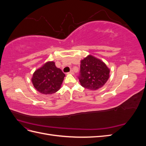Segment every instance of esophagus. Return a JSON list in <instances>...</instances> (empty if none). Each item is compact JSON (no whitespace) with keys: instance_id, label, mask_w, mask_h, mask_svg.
<instances>
[{"instance_id":"obj_1","label":"esophagus","mask_w":146,"mask_h":146,"mask_svg":"<svg viewBox=\"0 0 146 146\" xmlns=\"http://www.w3.org/2000/svg\"><path fill=\"white\" fill-rule=\"evenodd\" d=\"M68 74H74V71L73 70H70V71L69 72H68Z\"/></svg>"}]
</instances>
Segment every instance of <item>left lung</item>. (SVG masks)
Here are the masks:
<instances>
[{
  "mask_svg": "<svg viewBox=\"0 0 146 146\" xmlns=\"http://www.w3.org/2000/svg\"><path fill=\"white\" fill-rule=\"evenodd\" d=\"M109 77L110 69L102 61L90 55L81 61L78 78L83 87L97 90L105 85Z\"/></svg>",
  "mask_w": 146,
  "mask_h": 146,
  "instance_id": "obj_1",
  "label": "left lung"
}]
</instances>
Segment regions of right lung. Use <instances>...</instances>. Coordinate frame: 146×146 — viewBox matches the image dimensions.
Masks as SVG:
<instances>
[{
    "mask_svg": "<svg viewBox=\"0 0 146 146\" xmlns=\"http://www.w3.org/2000/svg\"><path fill=\"white\" fill-rule=\"evenodd\" d=\"M65 74L56 68L54 61H48L35 70L32 82L38 91L44 94H52L58 91L64 80Z\"/></svg>",
    "mask_w": 146,
    "mask_h": 146,
    "instance_id": "obj_1",
    "label": "right lung"
}]
</instances>
